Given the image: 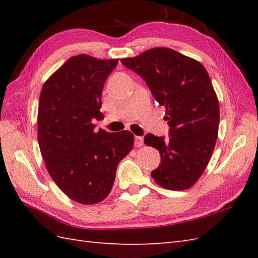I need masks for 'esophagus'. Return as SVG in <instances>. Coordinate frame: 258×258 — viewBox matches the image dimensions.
Returning <instances> with one entry per match:
<instances>
[{"label": "esophagus", "instance_id": "34e87169", "mask_svg": "<svg viewBox=\"0 0 258 258\" xmlns=\"http://www.w3.org/2000/svg\"><path fill=\"white\" fill-rule=\"evenodd\" d=\"M134 145L136 147L143 146V139H142L141 136H135V138H134Z\"/></svg>", "mask_w": 258, "mask_h": 258}]
</instances>
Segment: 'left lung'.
<instances>
[{
	"mask_svg": "<svg viewBox=\"0 0 258 258\" xmlns=\"http://www.w3.org/2000/svg\"><path fill=\"white\" fill-rule=\"evenodd\" d=\"M120 62L149 85L165 107L171 127L167 141L151 133L144 138L161 154L152 177L167 189L191 187L211 160L220 125V105L207 71L196 59L167 47L151 48Z\"/></svg>",
	"mask_w": 258,
	"mask_h": 258,
	"instance_id": "left-lung-1",
	"label": "left lung"
}]
</instances>
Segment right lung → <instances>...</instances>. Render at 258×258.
Here are the masks:
<instances>
[{"instance_id": "obj_1", "label": "right lung", "mask_w": 258, "mask_h": 258, "mask_svg": "<svg viewBox=\"0 0 258 258\" xmlns=\"http://www.w3.org/2000/svg\"><path fill=\"white\" fill-rule=\"evenodd\" d=\"M118 59L86 54L69 58L42 87L37 140L48 174L65 195L84 205L111 191L119 161L133 149L130 131L95 132L102 92Z\"/></svg>"}]
</instances>
